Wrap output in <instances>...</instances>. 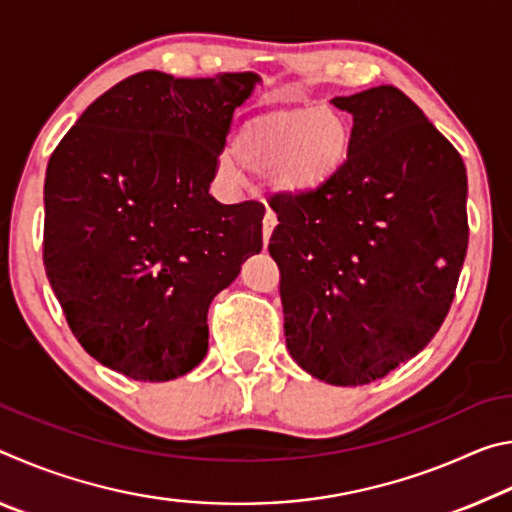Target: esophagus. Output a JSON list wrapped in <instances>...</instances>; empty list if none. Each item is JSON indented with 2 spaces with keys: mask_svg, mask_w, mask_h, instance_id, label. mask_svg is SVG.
<instances>
[{
  "mask_svg": "<svg viewBox=\"0 0 512 512\" xmlns=\"http://www.w3.org/2000/svg\"><path fill=\"white\" fill-rule=\"evenodd\" d=\"M275 223H277L275 214H273V212H266V214H264V223H262V237H264V246L268 244V239H271V235H273V228H275Z\"/></svg>",
  "mask_w": 512,
  "mask_h": 512,
  "instance_id": "obj_1",
  "label": "esophagus"
}]
</instances>
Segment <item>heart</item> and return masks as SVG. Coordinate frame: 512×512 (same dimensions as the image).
<instances>
[{
    "label": "heart",
    "instance_id": "obj_1",
    "mask_svg": "<svg viewBox=\"0 0 512 512\" xmlns=\"http://www.w3.org/2000/svg\"><path fill=\"white\" fill-rule=\"evenodd\" d=\"M352 151V124L334 106H282L250 117L219 158L230 180H271L273 192L311 198L339 176Z\"/></svg>",
    "mask_w": 512,
    "mask_h": 512
}]
</instances>
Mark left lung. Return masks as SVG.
I'll use <instances>...</instances> for the list:
<instances>
[{"label": "left lung", "mask_w": 512, "mask_h": 512, "mask_svg": "<svg viewBox=\"0 0 512 512\" xmlns=\"http://www.w3.org/2000/svg\"><path fill=\"white\" fill-rule=\"evenodd\" d=\"M332 103L352 151L311 198L275 196L268 253L280 266L293 361L325 384L361 386L427 348L467 250L461 155L393 85Z\"/></svg>", "instance_id": "obj_1"}]
</instances>
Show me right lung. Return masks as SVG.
<instances>
[{"instance_id":"1","label":"right lung","mask_w":512,"mask_h":512,"mask_svg":"<svg viewBox=\"0 0 512 512\" xmlns=\"http://www.w3.org/2000/svg\"><path fill=\"white\" fill-rule=\"evenodd\" d=\"M262 76L133 74L103 92L47 164L45 268L103 366L169 381L207 354V309L262 250L264 207L210 194L232 112Z\"/></svg>"}]
</instances>
